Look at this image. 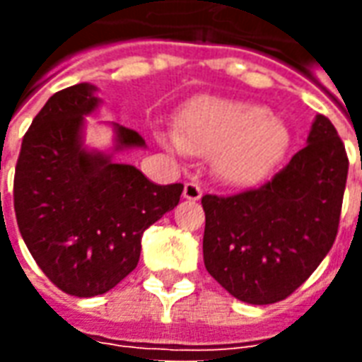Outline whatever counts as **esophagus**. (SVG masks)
Segmentation results:
<instances>
[{"instance_id": "34e87169", "label": "esophagus", "mask_w": 362, "mask_h": 362, "mask_svg": "<svg viewBox=\"0 0 362 362\" xmlns=\"http://www.w3.org/2000/svg\"><path fill=\"white\" fill-rule=\"evenodd\" d=\"M184 197L189 199V202H197V199L202 197V188H199V184H196V182H186V184H184Z\"/></svg>"}]
</instances>
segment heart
I'll return each mask as SVG.
<instances>
[{
    "label": "heart",
    "instance_id": "heart-1",
    "mask_svg": "<svg viewBox=\"0 0 362 362\" xmlns=\"http://www.w3.org/2000/svg\"><path fill=\"white\" fill-rule=\"evenodd\" d=\"M157 139L178 157L215 155L225 184L254 186L283 163L291 132L262 104L204 96L178 114V132L163 129Z\"/></svg>",
    "mask_w": 362,
    "mask_h": 362
}]
</instances>
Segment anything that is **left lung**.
Returning <instances> with one entry per match:
<instances>
[{
  "label": "left lung",
  "mask_w": 362,
  "mask_h": 362,
  "mask_svg": "<svg viewBox=\"0 0 362 362\" xmlns=\"http://www.w3.org/2000/svg\"><path fill=\"white\" fill-rule=\"evenodd\" d=\"M349 160L318 114L306 147L272 182L238 196H204L205 269L248 304L287 298L326 258L337 235Z\"/></svg>",
  "instance_id": "left-lung-1"
}]
</instances>
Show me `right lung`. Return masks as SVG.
Returning a JSON list of instances; mask_svg holds the SVG:
<instances>
[{
    "instance_id": "obj_1",
    "label": "right lung",
    "mask_w": 362,
    "mask_h": 362,
    "mask_svg": "<svg viewBox=\"0 0 362 362\" xmlns=\"http://www.w3.org/2000/svg\"><path fill=\"white\" fill-rule=\"evenodd\" d=\"M98 87L79 83L48 98L25 134L15 168V215L28 252L67 295L96 296L132 273L141 236L180 202L182 184L158 186L119 153L145 149L141 135L112 127V145L85 143Z\"/></svg>"
}]
</instances>
